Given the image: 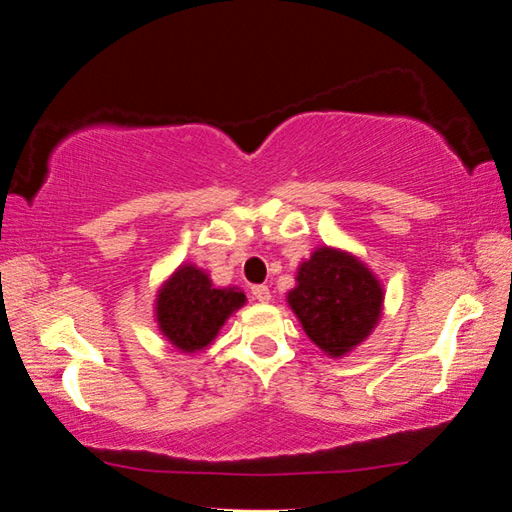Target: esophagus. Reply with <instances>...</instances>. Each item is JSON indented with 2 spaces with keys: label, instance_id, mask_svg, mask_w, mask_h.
<instances>
[{
  "label": "esophagus",
  "instance_id": "1",
  "mask_svg": "<svg viewBox=\"0 0 512 512\" xmlns=\"http://www.w3.org/2000/svg\"><path fill=\"white\" fill-rule=\"evenodd\" d=\"M253 296L257 302H268L271 300V289L264 287V284H257V287H253Z\"/></svg>",
  "mask_w": 512,
  "mask_h": 512
}]
</instances>
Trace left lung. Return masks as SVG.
Returning a JSON list of instances; mask_svg holds the SVG:
<instances>
[{"label":"left lung","mask_w":512,"mask_h":512,"mask_svg":"<svg viewBox=\"0 0 512 512\" xmlns=\"http://www.w3.org/2000/svg\"><path fill=\"white\" fill-rule=\"evenodd\" d=\"M287 302L309 339L339 359L377 327L384 289L359 257L320 246L298 266L296 289L287 293Z\"/></svg>","instance_id":"8db88e82"}]
</instances>
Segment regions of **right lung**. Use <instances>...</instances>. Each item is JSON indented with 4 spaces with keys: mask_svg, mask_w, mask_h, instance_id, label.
<instances>
[{
    "mask_svg": "<svg viewBox=\"0 0 512 512\" xmlns=\"http://www.w3.org/2000/svg\"><path fill=\"white\" fill-rule=\"evenodd\" d=\"M244 305V291L237 287L216 289L203 268L183 264L160 287L155 320L173 348L194 354L205 350L225 320Z\"/></svg>",
    "mask_w": 512,
    "mask_h": 512,
    "instance_id": "1",
    "label": "right lung"
}]
</instances>
